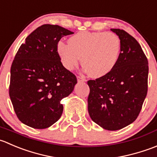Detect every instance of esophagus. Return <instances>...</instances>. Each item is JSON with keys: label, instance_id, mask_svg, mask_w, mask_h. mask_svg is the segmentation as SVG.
Here are the masks:
<instances>
[{"label": "esophagus", "instance_id": "obj_1", "mask_svg": "<svg viewBox=\"0 0 157 157\" xmlns=\"http://www.w3.org/2000/svg\"><path fill=\"white\" fill-rule=\"evenodd\" d=\"M77 80L78 82H86V79L84 78L83 76H78L77 77Z\"/></svg>", "mask_w": 157, "mask_h": 157}]
</instances>
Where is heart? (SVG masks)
Masks as SVG:
<instances>
[{
  "mask_svg": "<svg viewBox=\"0 0 157 157\" xmlns=\"http://www.w3.org/2000/svg\"><path fill=\"white\" fill-rule=\"evenodd\" d=\"M121 42L113 33L81 31L69 39V43L59 41L57 52L63 66L72 71L80 62L83 71L93 78L109 74L120 57Z\"/></svg>",
  "mask_w": 157,
  "mask_h": 157,
  "instance_id": "b5f03b06",
  "label": "heart"
}]
</instances>
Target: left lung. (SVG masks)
<instances>
[{
    "instance_id": "8db88e82",
    "label": "left lung",
    "mask_w": 157,
    "mask_h": 157,
    "mask_svg": "<svg viewBox=\"0 0 157 157\" xmlns=\"http://www.w3.org/2000/svg\"><path fill=\"white\" fill-rule=\"evenodd\" d=\"M121 42L120 57L105 76L89 80L88 110L91 120L108 131L133 123L147 94L148 61L138 42L123 29H111Z\"/></svg>"
}]
</instances>
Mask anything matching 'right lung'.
Instances as JSON below:
<instances>
[{
	"label": "right lung",
	"instance_id": "add662e5",
	"mask_svg": "<svg viewBox=\"0 0 157 157\" xmlns=\"http://www.w3.org/2000/svg\"><path fill=\"white\" fill-rule=\"evenodd\" d=\"M73 33L60 26L44 24L18 49L10 69L9 94L24 124L44 129L61 117V100L72 92L77 79L62 64L57 44L62 37Z\"/></svg>",
	"mask_w": 157,
	"mask_h": 157
}]
</instances>
